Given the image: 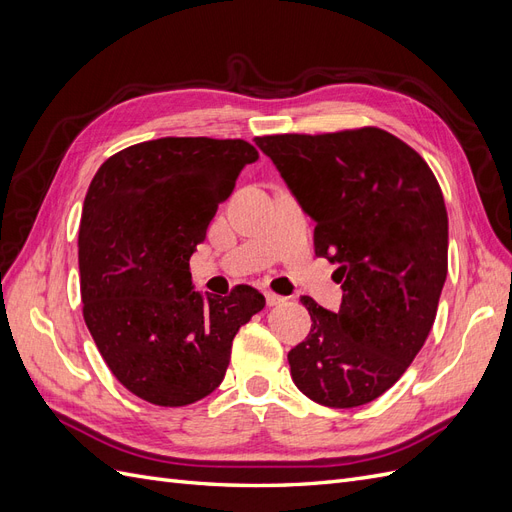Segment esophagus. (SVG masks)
Wrapping results in <instances>:
<instances>
[{
  "label": "esophagus",
  "mask_w": 512,
  "mask_h": 512,
  "mask_svg": "<svg viewBox=\"0 0 512 512\" xmlns=\"http://www.w3.org/2000/svg\"><path fill=\"white\" fill-rule=\"evenodd\" d=\"M265 299H267V305H280V303L286 301L284 297H280V294H275V292H271V290L265 292Z\"/></svg>",
  "instance_id": "esophagus-1"
}]
</instances>
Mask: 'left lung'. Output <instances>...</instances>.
<instances>
[{
	"instance_id": "8db88e82",
	"label": "left lung",
	"mask_w": 512,
	"mask_h": 512,
	"mask_svg": "<svg viewBox=\"0 0 512 512\" xmlns=\"http://www.w3.org/2000/svg\"><path fill=\"white\" fill-rule=\"evenodd\" d=\"M316 222L335 262L339 312L312 297L305 342L288 352L297 389L320 406L369 404L401 378L433 327L448 271V215L427 162L380 128L254 138Z\"/></svg>"
}]
</instances>
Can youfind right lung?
Masks as SVG:
<instances>
[{"instance_id":"right-lung-1","label":"right lung","mask_w":512,"mask_h":512,"mask_svg":"<svg viewBox=\"0 0 512 512\" xmlns=\"http://www.w3.org/2000/svg\"><path fill=\"white\" fill-rule=\"evenodd\" d=\"M241 138L166 136L108 158L85 196L79 230L87 329L113 376L149 404L179 408L224 380L232 339L265 307L252 286L196 292L190 256L245 164Z\"/></svg>"}]
</instances>
